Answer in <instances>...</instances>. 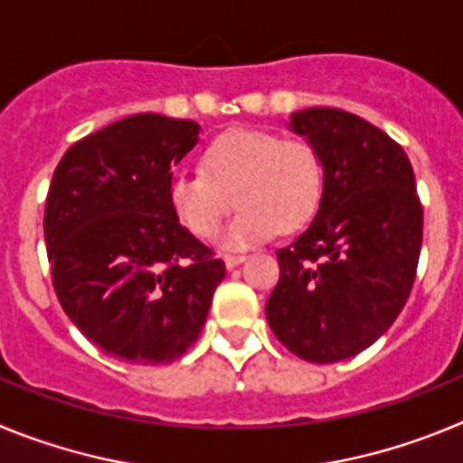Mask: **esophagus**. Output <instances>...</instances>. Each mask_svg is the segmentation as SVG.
<instances>
[{
    "instance_id": "1",
    "label": "esophagus",
    "mask_w": 463,
    "mask_h": 463,
    "mask_svg": "<svg viewBox=\"0 0 463 463\" xmlns=\"http://www.w3.org/2000/svg\"><path fill=\"white\" fill-rule=\"evenodd\" d=\"M245 255H224V267L227 269H236L239 264H243Z\"/></svg>"
}]
</instances>
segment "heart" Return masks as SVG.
<instances>
[{"label":"heart","instance_id":"heart-1","mask_svg":"<svg viewBox=\"0 0 463 463\" xmlns=\"http://www.w3.org/2000/svg\"><path fill=\"white\" fill-rule=\"evenodd\" d=\"M203 171H178L169 181L175 218L196 239H213L227 213L224 248H250L282 232L306 227L325 187L322 162L310 143L261 129H232L203 150Z\"/></svg>","mask_w":463,"mask_h":463}]
</instances>
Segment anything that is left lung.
I'll use <instances>...</instances> for the list:
<instances>
[{
    "mask_svg": "<svg viewBox=\"0 0 463 463\" xmlns=\"http://www.w3.org/2000/svg\"><path fill=\"white\" fill-rule=\"evenodd\" d=\"M325 171L320 208L280 248L267 320L289 353L313 364L354 357L394 325L422 250V203L399 143L341 109L292 113Z\"/></svg>",
    "mask_w": 463,
    "mask_h": 463,
    "instance_id": "obj_1",
    "label": "left lung"
}]
</instances>
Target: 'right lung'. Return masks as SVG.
<instances>
[{
	"label": "right lung",
	"instance_id": "obj_1",
	"mask_svg": "<svg viewBox=\"0 0 463 463\" xmlns=\"http://www.w3.org/2000/svg\"><path fill=\"white\" fill-rule=\"evenodd\" d=\"M192 120L138 113L64 153L46 199L52 288L106 354L169 364L199 338L224 261L178 222L174 169L199 141Z\"/></svg>",
	"mask_w": 463,
	"mask_h": 463
}]
</instances>
